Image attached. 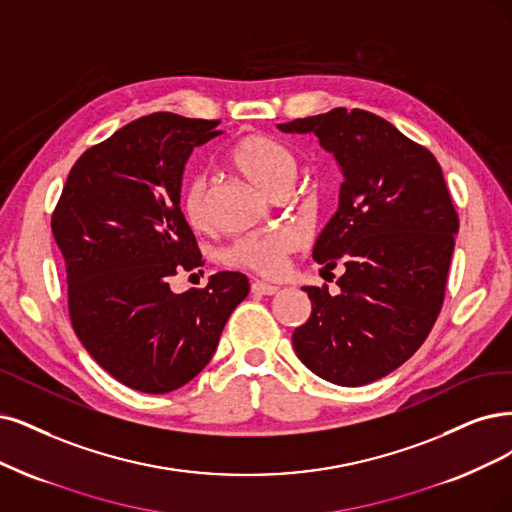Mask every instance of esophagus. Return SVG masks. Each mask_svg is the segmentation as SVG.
I'll return each mask as SVG.
<instances>
[{"label":"esophagus","mask_w":512,"mask_h":512,"mask_svg":"<svg viewBox=\"0 0 512 512\" xmlns=\"http://www.w3.org/2000/svg\"><path fill=\"white\" fill-rule=\"evenodd\" d=\"M251 291L255 295H276L280 289L276 285H268V282H261V280H255L251 285Z\"/></svg>","instance_id":"1"}]
</instances>
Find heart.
I'll return each instance as SVG.
<instances>
[{
  "instance_id": "b5f03b06",
  "label": "heart",
  "mask_w": 512,
  "mask_h": 512,
  "mask_svg": "<svg viewBox=\"0 0 512 512\" xmlns=\"http://www.w3.org/2000/svg\"><path fill=\"white\" fill-rule=\"evenodd\" d=\"M230 164L251 183L268 194L287 189L295 177V156L287 145L268 135H249L230 151ZM185 221L202 230L206 225V185L200 177L187 179L181 194ZM299 246V236L287 227L259 232L236 240L225 251V261L234 268L253 270L263 276H278L287 266V257Z\"/></svg>"
}]
</instances>
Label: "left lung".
Returning a JSON list of instances; mask_svg holds the SVG:
<instances>
[{
	"mask_svg": "<svg viewBox=\"0 0 512 512\" xmlns=\"http://www.w3.org/2000/svg\"><path fill=\"white\" fill-rule=\"evenodd\" d=\"M278 130L316 135L344 175L312 257L323 270L342 261L346 272L337 295L304 287L312 314L293 331V348L331 384L375 382L424 344L443 306L458 234L443 170L426 147L363 109L337 107Z\"/></svg>",
	"mask_w": 512,
	"mask_h": 512,
	"instance_id": "left-lung-1",
	"label": "left lung"
}]
</instances>
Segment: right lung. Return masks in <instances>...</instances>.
I'll use <instances>...</instances> for the list:
<instances>
[{"instance_id": "1", "label": "right lung", "mask_w": 512, "mask_h": 512, "mask_svg": "<svg viewBox=\"0 0 512 512\" xmlns=\"http://www.w3.org/2000/svg\"><path fill=\"white\" fill-rule=\"evenodd\" d=\"M217 126L168 111L126 124L73 164L52 215L73 331L132 390L164 394L194 380L249 295L238 272L181 295L170 289L175 274L202 266L181 183L194 147L219 137Z\"/></svg>"}]
</instances>
